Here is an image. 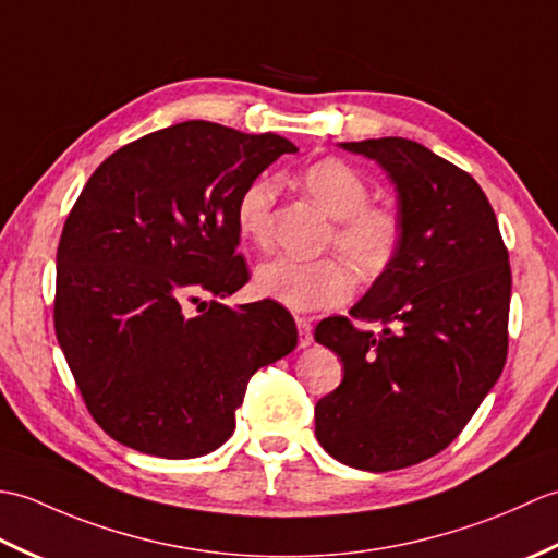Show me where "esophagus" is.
I'll return each mask as SVG.
<instances>
[{
	"instance_id": "obj_1",
	"label": "esophagus",
	"mask_w": 558,
	"mask_h": 558,
	"mask_svg": "<svg viewBox=\"0 0 558 558\" xmlns=\"http://www.w3.org/2000/svg\"><path fill=\"white\" fill-rule=\"evenodd\" d=\"M298 333H300V348H310L314 333H312V324L306 318H298Z\"/></svg>"
}]
</instances>
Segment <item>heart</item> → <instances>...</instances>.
<instances>
[{
    "mask_svg": "<svg viewBox=\"0 0 558 558\" xmlns=\"http://www.w3.org/2000/svg\"><path fill=\"white\" fill-rule=\"evenodd\" d=\"M326 216L336 220L326 244L336 246L348 264L364 278L386 270L400 246V218L393 208L369 204V184L338 158L312 162L298 177ZM276 182L268 177L248 182L234 206V225L242 242L264 248L270 242ZM258 294L292 312H322L345 302L352 294V272L338 258L298 260L278 256L256 268Z\"/></svg>",
    "mask_w": 558,
    "mask_h": 558,
    "instance_id": "1",
    "label": "heart"
}]
</instances>
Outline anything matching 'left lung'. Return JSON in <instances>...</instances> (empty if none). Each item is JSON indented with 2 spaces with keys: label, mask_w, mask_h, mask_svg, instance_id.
<instances>
[{
  "label": "left lung",
  "mask_w": 558,
  "mask_h": 558,
  "mask_svg": "<svg viewBox=\"0 0 558 558\" xmlns=\"http://www.w3.org/2000/svg\"><path fill=\"white\" fill-rule=\"evenodd\" d=\"M381 165L398 192L400 246L350 316L316 326L345 376L316 402V438L350 468L417 465L465 429L499 381L508 350L511 266L480 184L417 141L340 144Z\"/></svg>",
  "instance_id": "obj_1"
}]
</instances>
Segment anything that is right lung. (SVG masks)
<instances>
[{"label": "right lung", "mask_w": 558, "mask_h": 558, "mask_svg": "<svg viewBox=\"0 0 558 558\" xmlns=\"http://www.w3.org/2000/svg\"><path fill=\"white\" fill-rule=\"evenodd\" d=\"M282 153L298 146L194 120L126 144L83 186L57 246L54 333L114 441L210 453L232 436L248 378L298 348L278 302L222 304L248 280L236 198Z\"/></svg>", "instance_id": "right-lung-1"}]
</instances>
